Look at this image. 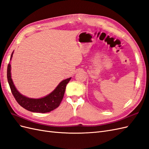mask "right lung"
I'll return each mask as SVG.
<instances>
[{"label":"right lung","mask_w":149,"mask_h":149,"mask_svg":"<svg viewBox=\"0 0 149 149\" xmlns=\"http://www.w3.org/2000/svg\"><path fill=\"white\" fill-rule=\"evenodd\" d=\"M13 54V52L12 53L10 60L12 59ZM71 79V78H69L63 80L51 93L46 96L38 99L30 98L22 95L16 89L12 79L10 63L7 66V80L13 96L22 107L33 112L46 113L55 109L59 106L63 98L66 84L69 83Z\"/></svg>","instance_id":"obj_1"}]
</instances>
